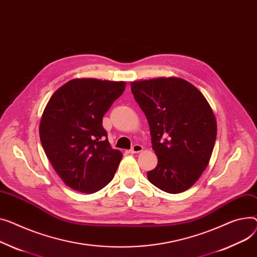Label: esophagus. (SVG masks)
I'll list each match as a JSON object with an SVG mask.
<instances>
[{
	"label": "esophagus",
	"mask_w": 257,
	"mask_h": 257,
	"mask_svg": "<svg viewBox=\"0 0 257 257\" xmlns=\"http://www.w3.org/2000/svg\"><path fill=\"white\" fill-rule=\"evenodd\" d=\"M143 150H144V147H143L142 145L136 144V145H134V146L129 150V152H130L131 154H135V153H140V152H142Z\"/></svg>",
	"instance_id": "obj_1"
}]
</instances>
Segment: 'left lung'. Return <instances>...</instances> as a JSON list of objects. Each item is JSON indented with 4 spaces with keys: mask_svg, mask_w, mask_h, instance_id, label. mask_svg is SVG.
<instances>
[{
    "mask_svg": "<svg viewBox=\"0 0 257 257\" xmlns=\"http://www.w3.org/2000/svg\"><path fill=\"white\" fill-rule=\"evenodd\" d=\"M131 91L147 116L158 158L148 180L167 193L189 189L209 164L216 142L209 102L193 84L177 77L133 81Z\"/></svg>",
    "mask_w": 257,
    "mask_h": 257,
    "instance_id": "1",
    "label": "left lung"
}]
</instances>
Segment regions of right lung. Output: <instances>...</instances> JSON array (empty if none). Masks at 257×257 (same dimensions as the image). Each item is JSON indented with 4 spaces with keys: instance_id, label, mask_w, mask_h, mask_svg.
Returning <instances> with one entry per match:
<instances>
[{
    "instance_id": "1",
    "label": "right lung",
    "mask_w": 257,
    "mask_h": 257,
    "mask_svg": "<svg viewBox=\"0 0 257 257\" xmlns=\"http://www.w3.org/2000/svg\"><path fill=\"white\" fill-rule=\"evenodd\" d=\"M126 82L95 78L68 81L49 99L39 134L44 152L63 182L94 193L113 178L123 154L111 149L102 117Z\"/></svg>"
}]
</instances>
